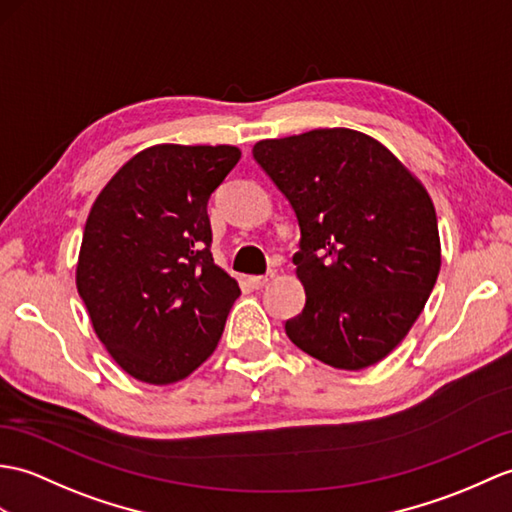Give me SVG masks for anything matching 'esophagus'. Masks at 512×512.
<instances>
[{
  "label": "esophagus",
  "instance_id": "obj_1",
  "mask_svg": "<svg viewBox=\"0 0 512 512\" xmlns=\"http://www.w3.org/2000/svg\"><path fill=\"white\" fill-rule=\"evenodd\" d=\"M275 277V272H270V275H264V277H248V285H251L253 290H259V288H264V285Z\"/></svg>",
  "mask_w": 512,
  "mask_h": 512
}]
</instances>
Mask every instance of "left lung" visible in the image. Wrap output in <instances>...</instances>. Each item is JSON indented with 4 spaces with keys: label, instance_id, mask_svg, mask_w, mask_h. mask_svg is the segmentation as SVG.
Instances as JSON below:
<instances>
[{
    "label": "left lung",
    "instance_id": "8db88e82",
    "mask_svg": "<svg viewBox=\"0 0 512 512\" xmlns=\"http://www.w3.org/2000/svg\"><path fill=\"white\" fill-rule=\"evenodd\" d=\"M301 229L292 257L305 307L288 338L342 371L373 366L406 338L441 270V237L421 181L377 139L316 128L253 146Z\"/></svg>",
    "mask_w": 512,
    "mask_h": 512
}]
</instances>
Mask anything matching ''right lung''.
<instances>
[{
	"label": "right lung",
	"mask_w": 512,
	"mask_h": 512,
	"mask_svg": "<svg viewBox=\"0 0 512 512\" xmlns=\"http://www.w3.org/2000/svg\"><path fill=\"white\" fill-rule=\"evenodd\" d=\"M235 146L137 152L95 198L76 288L95 336L139 382H181L216 351L240 285L211 257L207 202Z\"/></svg>",
	"instance_id": "obj_1"
}]
</instances>
